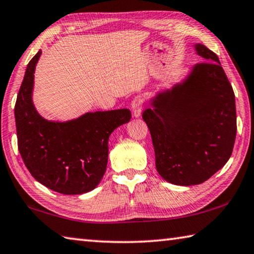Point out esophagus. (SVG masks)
<instances>
[{
  "mask_svg": "<svg viewBox=\"0 0 254 254\" xmlns=\"http://www.w3.org/2000/svg\"><path fill=\"white\" fill-rule=\"evenodd\" d=\"M143 102L144 99L141 96H137L135 97V99L131 102V111H132V116L135 118L140 117L141 115V108H143Z\"/></svg>",
  "mask_w": 254,
  "mask_h": 254,
  "instance_id": "34e87169",
  "label": "esophagus"
}]
</instances>
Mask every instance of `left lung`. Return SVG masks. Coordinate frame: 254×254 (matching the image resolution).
<instances>
[{
  "label": "left lung",
  "instance_id": "8db88e82",
  "mask_svg": "<svg viewBox=\"0 0 254 254\" xmlns=\"http://www.w3.org/2000/svg\"><path fill=\"white\" fill-rule=\"evenodd\" d=\"M194 48L205 61L153 97L143 113L158 174L182 186L201 184L221 170L237 135L234 92L219 58L201 43Z\"/></svg>",
  "mask_w": 254,
  "mask_h": 254
}]
</instances>
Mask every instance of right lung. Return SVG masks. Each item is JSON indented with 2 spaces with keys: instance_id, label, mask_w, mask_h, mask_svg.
<instances>
[{
  "instance_id": "1",
  "label": "right lung",
  "mask_w": 254,
  "mask_h": 254,
  "mask_svg": "<svg viewBox=\"0 0 254 254\" xmlns=\"http://www.w3.org/2000/svg\"><path fill=\"white\" fill-rule=\"evenodd\" d=\"M41 53L29 62L17 93L19 152L31 175L48 189L65 195L90 192L106 172L109 136L129 122L130 110L86 113L62 123L44 119L32 101L35 65Z\"/></svg>"
}]
</instances>
